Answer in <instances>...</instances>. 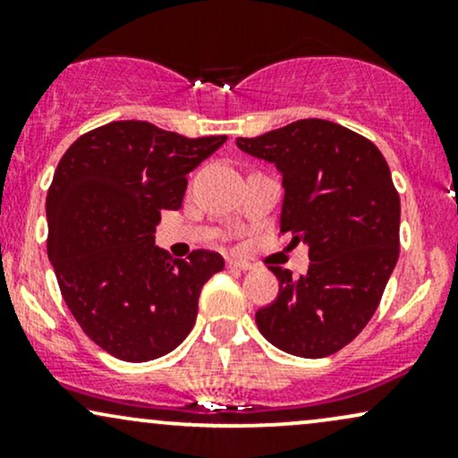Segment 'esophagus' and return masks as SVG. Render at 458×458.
Listing matches in <instances>:
<instances>
[{"label":"esophagus","mask_w":458,"mask_h":458,"mask_svg":"<svg viewBox=\"0 0 458 458\" xmlns=\"http://www.w3.org/2000/svg\"><path fill=\"white\" fill-rule=\"evenodd\" d=\"M228 269H239V271H250L254 269V265L247 260H241V259H230L228 260Z\"/></svg>","instance_id":"esophagus-1"}]
</instances>
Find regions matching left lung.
Listing matches in <instances>:
<instances>
[{"mask_svg": "<svg viewBox=\"0 0 458 458\" xmlns=\"http://www.w3.org/2000/svg\"><path fill=\"white\" fill-rule=\"evenodd\" d=\"M282 174L280 234L306 243L299 280L271 267L280 293L256 312L260 334L291 355L327 357L360 335L386 291L401 250V198L381 150L364 135L308 118L259 138H239Z\"/></svg>", "mask_w": 458, "mask_h": 458, "instance_id": "1", "label": "left lung"}]
</instances>
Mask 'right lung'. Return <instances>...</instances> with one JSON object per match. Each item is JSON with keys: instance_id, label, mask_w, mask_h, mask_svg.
<instances>
[{"instance_id": "right-lung-1", "label": "right lung", "mask_w": 458, "mask_h": 458, "mask_svg": "<svg viewBox=\"0 0 458 458\" xmlns=\"http://www.w3.org/2000/svg\"><path fill=\"white\" fill-rule=\"evenodd\" d=\"M225 140L118 120L83 133L57 163L47 254L79 327L109 355L157 360L196 323L199 291L224 259L196 250L172 260L155 228L161 211L181 208L189 172Z\"/></svg>"}]
</instances>
